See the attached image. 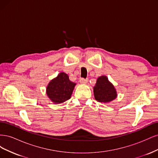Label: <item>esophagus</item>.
I'll return each mask as SVG.
<instances>
[{
  "label": "esophagus",
  "instance_id": "esophagus-1",
  "mask_svg": "<svg viewBox=\"0 0 158 158\" xmlns=\"http://www.w3.org/2000/svg\"><path fill=\"white\" fill-rule=\"evenodd\" d=\"M80 82L81 84H86L88 82V80L84 79L83 78H80Z\"/></svg>",
  "mask_w": 158,
  "mask_h": 158
}]
</instances>
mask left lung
<instances>
[{"instance_id":"left-lung-1","label":"left lung","mask_w":158,"mask_h":158,"mask_svg":"<svg viewBox=\"0 0 158 158\" xmlns=\"http://www.w3.org/2000/svg\"><path fill=\"white\" fill-rule=\"evenodd\" d=\"M94 94L96 101L104 103L112 102L117 96L116 89L106 76H102L97 79L94 87Z\"/></svg>"}]
</instances>
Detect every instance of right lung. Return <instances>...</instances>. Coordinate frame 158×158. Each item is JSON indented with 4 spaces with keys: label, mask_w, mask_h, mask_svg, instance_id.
<instances>
[{
    "label": "right lung",
    "mask_w": 158,
    "mask_h": 158,
    "mask_svg": "<svg viewBox=\"0 0 158 158\" xmlns=\"http://www.w3.org/2000/svg\"><path fill=\"white\" fill-rule=\"evenodd\" d=\"M75 85L76 83L71 82L67 74L60 73L47 85V95L54 103H62L71 98Z\"/></svg>",
    "instance_id": "right-lung-1"
}]
</instances>
